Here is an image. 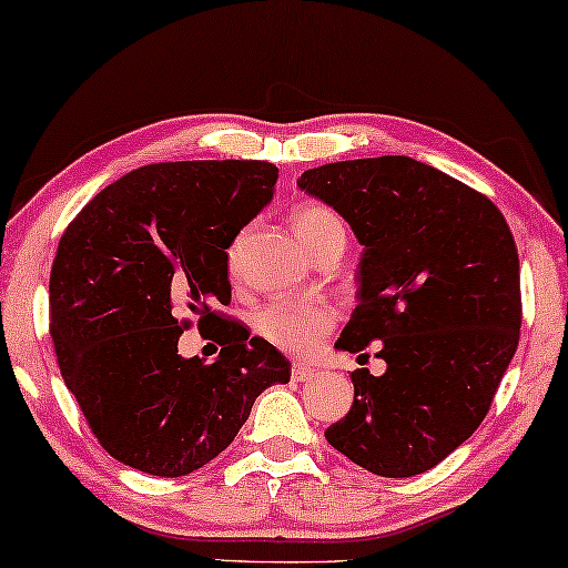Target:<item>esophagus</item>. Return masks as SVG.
Instances as JSON below:
<instances>
[{"label":"esophagus","mask_w":568,"mask_h":568,"mask_svg":"<svg viewBox=\"0 0 568 568\" xmlns=\"http://www.w3.org/2000/svg\"><path fill=\"white\" fill-rule=\"evenodd\" d=\"M291 376H293L295 382H311L313 376H316V368H311V366H305V364H293Z\"/></svg>","instance_id":"esophagus-1"}]
</instances>
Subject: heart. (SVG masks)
I'll list each match as a JSON object with an SVG mask.
<instances>
[{"label":"heart","mask_w":568,"mask_h":568,"mask_svg":"<svg viewBox=\"0 0 568 568\" xmlns=\"http://www.w3.org/2000/svg\"><path fill=\"white\" fill-rule=\"evenodd\" d=\"M293 227L295 235L301 237L303 247L318 252L331 242L346 245V224L336 212L326 204L305 202L293 210ZM336 323V311L328 303L308 301V303H291L275 301L267 303L263 311L255 316V331L263 336L267 344L277 346L285 354L308 356L318 348L326 338V333Z\"/></svg>","instance_id":"obj_1"}]
</instances>
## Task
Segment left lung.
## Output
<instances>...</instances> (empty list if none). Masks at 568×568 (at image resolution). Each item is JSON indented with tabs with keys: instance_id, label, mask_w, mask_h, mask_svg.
Returning <instances> with one entry per match:
<instances>
[{
	"instance_id": "obj_1",
	"label": "left lung",
	"mask_w": 568,
	"mask_h": 568,
	"mask_svg": "<svg viewBox=\"0 0 568 568\" xmlns=\"http://www.w3.org/2000/svg\"><path fill=\"white\" fill-rule=\"evenodd\" d=\"M298 186L364 245L358 305L336 348L382 341V376L356 368L354 404L328 445L382 478L443 463L488 414L520 336L510 227L488 196L409 156L303 171Z\"/></svg>"
}]
</instances>
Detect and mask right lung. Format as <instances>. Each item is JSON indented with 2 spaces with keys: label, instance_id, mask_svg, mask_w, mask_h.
<instances>
[{
  "label": "right lung",
  "instance_id": "right-lung-1",
  "mask_svg": "<svg viewBox=\"0 0 568 568\" xmlns=\"http://www.w3.org/2000/svg\"><path fill=\"white\" fill-rule=\"evenodd\" d=\"M267 161L149 164L98 192L62 232L50 273V336L88 427L115 460L179 478L237 437L291 362L220 308L227 250L273 200ZM197 327L223 346L212 365L178 354Z\"/></svg>",
  "mask_w": 568,
  "mask_h": 568
}]
</instances>
